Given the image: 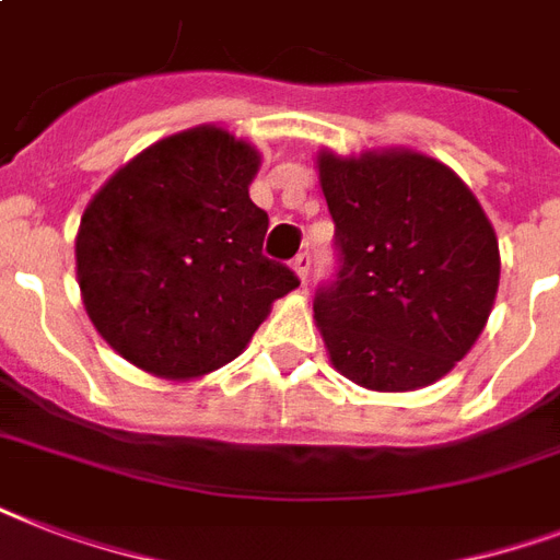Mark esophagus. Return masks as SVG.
Returning a JSON list of instances; mask_svg holds the SVG:
<instances>
[{
	"label": "esophagus",
	"mask_w": 560,
	"mask_h": 560,
	"mask_svg": "<svg viewBox=\"0 0 560 560\" xmlns=\"http://www.w3.org/2000/svg\"><path fill=\"white\" fill-rule=\"evenodd\" d=\"M290 267H293V272L299 276V281H307V272H311V255L299 253L296 258L290 261Z\"/></svg>",
	"instance_id": "obj_1"
}]
</instances>
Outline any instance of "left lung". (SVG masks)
Here are the masks:
<instances>
[{"mask_svg":"<svg viewBox=\"0 0 560 560\" xmlns=\"http://www.w3.org/2000/svg\"><path fill=\"white\" fill-rule=\"evenodd\" d=\"M340 272L314 302L331 366L363 389L442 381L486 328L500 288L491 220L444 162L412 148L316 153Z\"/></svg>","mask_w":560,"mask_h":560,"instance_id":"obj_1","label":"left lung"}]
</instances>
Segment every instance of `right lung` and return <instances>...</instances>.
I'll return each mask as SVG.
<instances>
[{
    "instance_id": "add662e5",
    "label": "right lung",
    "mask_w": 560,
    "mask_h": 560,
    "mask_svg": "<svg viewBox=\"0 0 560 560\" xmlns=\"http://www.w3.org/2000/svg\"><path fill=\"white\" fill-rule=\"evenodd\" d=\"M258 168L253 142L197 125L136 153L86 202L74 237L83 307L127 363L165 381L202 377L299 288L261 253L270 220L249 200Z\"/></svg>"
}]
</instances>
